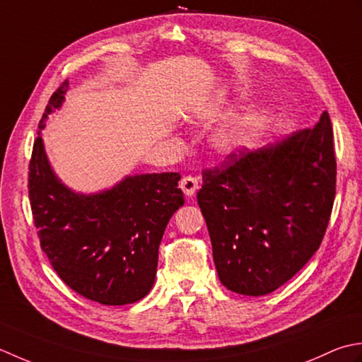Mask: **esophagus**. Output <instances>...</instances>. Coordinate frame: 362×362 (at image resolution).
<instances>
[{"instance_id":"obj_1","label":"esophagus","mask_w":362,"mask_h":362,"mask_svg":"<svg viewBox=\"0 0 362 362\" xmlns=\"http://www.w3.org/2000/svg\"><path fill=\"white\" fill-rule=\"evenodd\" d=\"M180 187L187 197H194L195 192L198 190V180L194 178V176H190V175L184 176L181 182H180Z\"/></svg>"}]
</instances>
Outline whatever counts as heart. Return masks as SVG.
I'll return each mask as SVG.
<instances>
[{"mask_svg":"<svg viewBox=\"0 0 362 362\" xmlns=\"http://www.w3.org/2000/svg\"><path fill=\"white\" fill-rule=\"evenodd\" d=\"M248 134V127L245 123H235L223 129L216 139V144L220 150L231 151L239 146Z\"/></svg>","mask_w":362,"mask_h":362,"instance_id":"b5f03b06","label":"heart"}]
</instances>
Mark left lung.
<instances>
[{
  "label": "left lung",
  "instance_id": "1",
  "mask_svg": "<svg viewBox=\"0 0 362 362\" xmlns=\"http://www.w3.org/2000/svg\"><path fill=\"white\" fill-rule=\"evenodd\" d=\"M336 197L333 127L314 128L257 151H231L203 170L197 200L208 225L220 281L235 293L265 295L319 250Z\"/></svg>",
  "mask_w": 362,
  "mask_h": 362
}]
</instances>
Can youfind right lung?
Instances as JSON below:
<instances>
[{"label": "right lung", "mask_w": 362, "mask_h": 362, "mask_svg": "<svg viewBox=\"0 0 362 362\" xmlns=\"http://www.w3.org/2000/svg\"><path fill=\"white\" fill-rule=\"evenodd\" d=\"M67 84L51 95L40 129L62 105ZM180 180L175 172L136 175L98 195L73 194L54 176L37 137L28 172L29 202L40 247L59 278L101 305L144 298L154 284L165 226L184 204Z\"/></svg>", "instance_id": "1"}]
</instances>
